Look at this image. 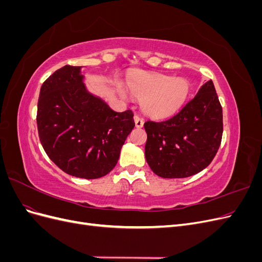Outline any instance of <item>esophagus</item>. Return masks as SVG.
<instances>
[{"label":"esophagus","mask_w":262,"mask_h":262,"mask_svg":"<svg viewBox=\"0 0 262 262\" xmlns=\"http://www.w3.org/2000/svg\"><path fill=\"white\" fill-rule=\"evenodd\" d=\"M134 122H136L137 128H142V126H143V124H144L143 119H142L141 117H139L138 115L134 116Z\"/></svg>","instance_id":"1"}]
</instances>
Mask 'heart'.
I'll return each mask as SVG.
<instances>
[{"label": "heart", "instance_id": "heart-1", "mask_svg": "<svg viewBox=\"0 0 262 262\" xmlns=\"http://www.w3.org/2000/svg\"><path fill=\"white\" fill-rule=\"evenodd\" d=\"M130 93L141 98L143 112L153 118H167L184 106L189 94V83L185 78H172L163 74L136 72L129 78Z\"/></svg>", "mask_w": 262, "mask_h": 262}]
</instances>
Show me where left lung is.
Listing matches in <instances>:
<instances>
[{
    "mask_svg": "<svg viewBox=\"0 0 262 262\" xmlns=\"http://www.w3.org/2000/svg\"><path fill=\"white\" fill-rule=\"evenodd\" d=\"M145 158L157 176L186 178L211 164L221 145L223 110L213 82L167 120L144 123Z\"/></svg>",
    "mask_w": 262,
    "mask_h": 262,
    "instance_id": "8db88e82",
    "label": "left lung"
}]
</instances>
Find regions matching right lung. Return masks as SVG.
Listing matches in <instances>:
<instances>
[{
    "mask_svg": "<svg viewBox=\"0 0 262 262\" xmlns=\"http://www.w3.org/2000/svg\"><path fill=\"white\" fill-rule=\"evenodd\" d=\"M37 126L45 152L60 169L96 179L114 169L134 120L132 110L116 113L86 91L81 67L66 66L41 86Z\"/></svg>",
    "mask_w": 262,
    "mask_h": 262,
    "instance_id": "add662e5",
    "label": "right lung"
}]
</instances>
